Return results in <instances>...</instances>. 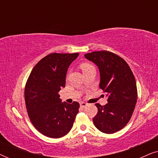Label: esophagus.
<instances>
[{"mask_svg":"<svg viewBox=\"0 0 158 158\" xmlns=\"http://www.w3.org/2000/svg\"><path fill=\"white\" fill-rule=\"evenodd\" d=\"M86 106H87V103H85V102H81V107L83 108V109L85 108Z\"/></svg>","mask_w":158,"mask_h":158,"instance_id":"1","label":"esophagus"}]
</instances>
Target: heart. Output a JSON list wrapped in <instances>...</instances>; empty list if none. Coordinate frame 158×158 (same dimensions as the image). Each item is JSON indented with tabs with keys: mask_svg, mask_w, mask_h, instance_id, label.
Segmentation results:
<instances>
[{
	"mask_svg": "<svg viewBox=\"0 0 158 158\" xmlns=\"http://www.w3.org/2000/svg\"><path fill=\"white\" fill-rule=\"evenodd\" d=\"M81 68L82 70H83V71L87 70V69H88L89 68H91V67H93L92 65H90V64H88V63H83L81 64Z\"/></svg>",
	"mask_w": 158,
	"mask_h": 158,
	"instance_id": "1",
	"label": "heart"
}]
</instances>
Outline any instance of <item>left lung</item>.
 Masks as SVG:
<instances>
[{
    "label": "left lung",
    "instance_id": "8db88e82",
    "mask_svg": "<svg viewBox=\"0 0 158 158\" xmlns=\"http://www.w3.org/2000/svg\"><path fill=\"white\" fill-rule=\"evenodd\" d=\"M84 56L98 68L99 87L108 98L106 105L96 104L98 113L93 122L103 133L116 132L126 126L135 110L137 99L135 76L126 61L111 52H93Z\"/></svg>",
    "mask_w": 158,
    "mask_h": 158
}]
</instances>
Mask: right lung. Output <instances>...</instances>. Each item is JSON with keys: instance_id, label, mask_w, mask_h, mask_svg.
Instances as JSON below:
<instances>
[{"instance_id": "right-lung-1", "label": "right lung", "mask_w": 158, "mask_h": 158, "mask_svg": "<svg viewBox=\"0 0 158 158\" xmlns=\"http://www.w3.org/2000/svg\"><path fill=\"white\" fill-rule=\"evenodd\" d=\"M78 53H52L32 69L24 90L26 107L34 127L51 138L66 135L72 129L80 104L62 102L58 93L65 86L66 74Z\"/></svg>"}]
</instances>
